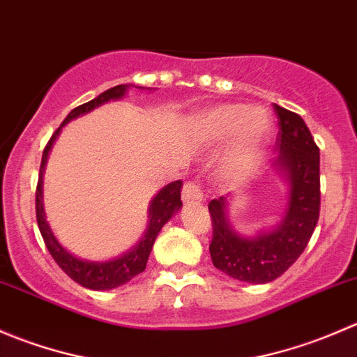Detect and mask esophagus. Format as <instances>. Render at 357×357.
<instances>
[{
  "label": "esophagus",
  "instance_id": "1",
  "mask_svg": "<svg viewBox=\"0 0 357 357\" xmlns=\"http://www.w3.org/2000/svg\"><path fill=\"white\" fill-rule=\"evenodd\" d=\"M202 199H204V193L195 181L185 183V186H183V202L185 204H199Z\"/></svg>",
  "mask_w": 357,
  "mask_h": 357
}]
</instances>
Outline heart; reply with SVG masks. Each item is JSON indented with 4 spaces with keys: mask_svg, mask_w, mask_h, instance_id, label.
<instances>
[{
    "mask_svg": "<svg viewBox=\"0 0 357 357\" xmlns=\"http://www.w3.org/2000/svg\"><path fill=\"white\" fill-rule=\"evenodd\" d=\"M204 126L215 139H225L235 135L228 158V169L231 172L250 167L271 135V119L268 112L247 109L238 103L212 109L205 115Z\"/></svg>",
    "mask_w": 357,
    "mask_h": 357,
    "instance_id": "b5f03b06",
    "label": "heart"
}]
</instances>
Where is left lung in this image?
<instances>
[{
  "mask_svg": "<svg viewBox=\"0 0 357 357\" xmlns=\"http://www.w3.org/2000/svg\"><path fill=\"white\" fill-rule=\"evenodd\" d=\"M278 158L275 167L289 185V205L273 231L243 236L228 221L226 197L211 200L212 264L238 282L262 285L282 276L301 257L319 218V149L298 114L275 105Z\"/></svg>",
  "mask_w": 357,
  "mask_h": 357,
  "instance_id": "1",
  "label": "left lung"
}]
</instances>
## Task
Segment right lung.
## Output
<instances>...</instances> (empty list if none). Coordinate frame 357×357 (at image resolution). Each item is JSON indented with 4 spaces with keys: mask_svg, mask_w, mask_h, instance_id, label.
I'll return each mask as SVG.
<instances>
[{
    "mask_svg": "<svg viewBox=\"0 0 357 357\" xmlns=\"http://www.w3.org/2000/svg\"><path fill=\"white\" fill-rule=\"evenodd\" d=\"M129 86L128 84H119L115 88L107 89L102 95L96 96L95 100L88 103H82V105L75 107L74 110H70V114L67 115L66 121L62 122L59 129L53 132V136L50 138L48 145L45 146V152H43L41 158V167H39V179H38V188H36V219H38L39 231H41L43 240H45V245L52 254V257L55 259L56 264L62 268V271L67 276H70L75 283L82 285L84 289L91 290H110L117 289V287L124 285V283L131 282L135 276H138L139 273L145 271L146 261H149V255L152 252L153 242H155L158 231L162 229V226L183 207L181 204V181H172L167 186L160 190L157 193L155 199L152 200L149 208V228H146L143 238L136 243V247H132L131 250L126 252L124 255L117 259H112V261L105 262H93V261H84V259H79L75 255H72L70 252L66 250L59 243V240L53 235L52 228L46 222L45 215V207H43V172H45L46 160H48V153L52 150L53 142L59 136L60 129L67 124L72 119L79 117V115H84L88 112H91L96 107L103 105V103L110 102V100H119L126 95Z\"/></svg>",
    "mask_w": 357,
    "mask_h": 357,
    "instance_id": "1",
    "label": "right lung"
}]
</instances>
